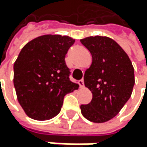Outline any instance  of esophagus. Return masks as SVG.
<instances>
[{"label":"esophagus","mask_w":147,"mask_h":147,"mask_svg":"<svg viewBox=\"0 0 147 147\" xmlns=\"http://www.w3.org/2000/svg\"><path fill=\"white\" fill-rule=\"evenodd\" d=\"M78 84H79V86H80V87H84V80H83V79L79 80V81H78Z\"/></svg>","instance_id":"34e87169"}]
</instances>
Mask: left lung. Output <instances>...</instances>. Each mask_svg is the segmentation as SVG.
I'll return each mask as SVG.
<instances>
[{"label":"left lung","instance_id":"left-lung-1","mask_svg":"<svg viewBox=\"0 0 147 147\" xmlns=\"http://www.w3.org/2000/svg\"><path fill=\"white\" fill-rule=\"evenodd\" d=\"M81 43L92 55V63L84 72V86L92 93L90 103L81 105V113L93 123L115 117L131 98L135 84L132 63L123 49L112 38L88 37Z\"/></svg>","mask_w":147,"mask_h":147}]
</instances>
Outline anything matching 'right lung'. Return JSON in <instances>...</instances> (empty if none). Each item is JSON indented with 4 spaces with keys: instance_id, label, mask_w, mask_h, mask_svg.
I'll return each mask as SVG.
<instances>
[{
    "instance_id": "right-lung-1",
    "label": "right lung",
    "mask_w": 147,
    "mask_h": 147,
    "mask_svg": "<svg viewBox=\"0 0 147 147\" xmlns=\"http://www.w3.org/2000/svg\"><path fill=\"white\" fill-rule=\"evenodd\" d=\"M75 39L43 35L28 42L14 63V86L19 104L34 120L57 115L64 96L78 88L70 81L65 56Z\"/></svg>"
}]
</instances>
